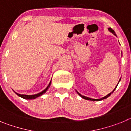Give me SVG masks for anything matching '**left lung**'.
Returning a JSON list of instances; mask_svg holds the SVG:
<instances>
[{
    "instance_id": "1",
    "label": "left lung",
    "mask_w": 131,
    "mask_h": 131,
    "mask_svg": "<svg viewBox=\"0 0 131 131\" xmlns=\"http://www.w3.org/2000/svg\"><path fill=\"white\" fill-rule=\"evenodd\" d=\"M108 29H109V31H110L111 33H113V34L115 35H115V31H113V30L112 29V28H109ZM120 80H121V79H120ZM120 80H119V81H120ZM119 83H118V84H119ZM117 85H118V84H117ZM117 86H116V87H115V89H114V90H113V91H112V92H110V94H107V96H104V98H99V99H93V98H88V97H86V96H83V95H81V94H79V92H77V94H78L80 96H81V97H82V98H84V99H86V100H92V101H100V100H103V99H105V98H108V97L110 96L111 94H112V93H113V91H115V89H116V88H117Z\"/></svg>"
}]
</instances>
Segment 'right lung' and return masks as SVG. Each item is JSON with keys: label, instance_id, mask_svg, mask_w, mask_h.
Segmentation results:
<instances>
[{"label": "right lung", "instance_id": "1", "mask_svg": "<svg viewBox=\"0 0 131 131\" xmlns=\"http://www.w3.org/2000/svg\"><path fill=\"white\" fill-rule=\"evenodd\" d=\"M51 81H52V79H51ZM50 84H51V81L50 82V83H49V84L48 85V86H47V87L46 88V89H45L44 91H42V92H40V93L36 94H33V95H25V94H18V93H16V94L18 96H19V97L24 98V99H29V100H31V99H35V98H37V97H39V96H40L42 95L44 93H45V92H46V91H47V89H48V87L50 86Z\"/></svg>", "mask_w": 131, "mask_h": 131}]
</instances>
